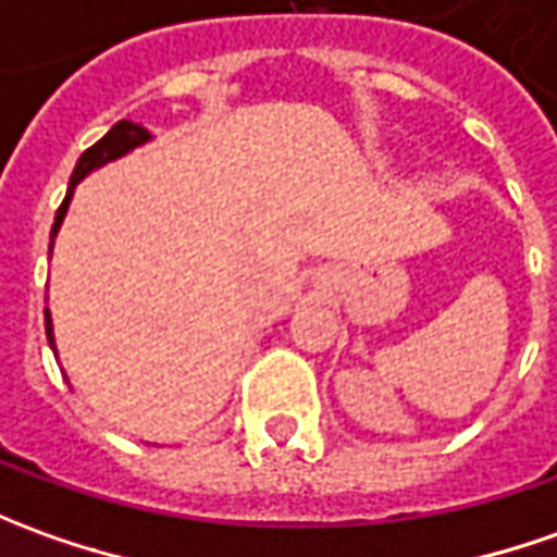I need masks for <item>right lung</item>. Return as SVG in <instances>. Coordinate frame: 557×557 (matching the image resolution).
I'll return each instance as SVG.
<instances>
[{"label": "right lung", "mask_w": 557, "mask_h": 557, "mask_svg": "<svg viewBox=\"0 0 557 557\" xmlns=\"http://www.w3.org/2000/svg\"><path fill=\"white\" fill-rule=\"evenodd\" d=\"M151 139V134L143 127V124H134V121H119L109 134L100 139V143H94L88 151H82V158H78V164L72 170L70 176V188H66V198L60 203V210L54 215V225H51V249H54V237L60 225H63V219H66V210H70L72 195H75V185L82 183L85 176H90L94 170L106 168V164H112V161H119L124 154H131L139 146H146ZM45 332H48V344L54 347L57 354V344H54V320H51V310L45 308Z\"/></svg>", "instance_id": "right-lung-1"}]
</instances>
